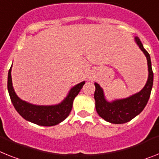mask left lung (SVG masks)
<instances>
[{
  "label": "left lung",
  "instance_id": "8db88e82",
  "mask_svg": "<svg viewBox=\"0 0 159 159\" xmlns=\"http://www.w3.org/2000/svg\"><path fill=\"white\" fill-rule=\"evenodd\" d=\"M135 41L147 59L149 76L143 89L137 94L126 98L108 102L105 98L102 88L98 83L94 82V99L97 113L100 117L111 124H125L133 120L143 111L150 98L154 81V73L152 70L150 54L144 48L138 37H135Z\"/></svg>",
  "mask_w": 159,
  "mask_h": 159
}]
</instances>
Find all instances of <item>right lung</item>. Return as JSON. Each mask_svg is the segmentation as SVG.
<instances>
[{
	"label": "right lung",
	"instance_id": "right-lung-1",
	"mask_svg": "<svg viewBox=\"0 0 159 159\" xmlns=\"http://www.w3.org/2000/svg\"><path fill=\"white\" fill-rule=\"evenodd\" d=\"M10 67L8 73V91L14 108L22 118L41 126H53L65 120L69 116L73 107V100L78 94L85 82L77 84L69 90V94L65 99L57 105L39 106L23 101L18 97L13 87Z\"/></svg>",
	"mask_w": 159,
	"mask_h": 159
}]
</instances>
